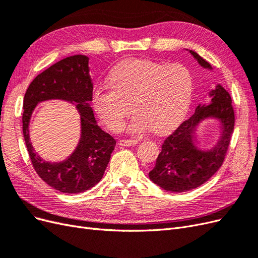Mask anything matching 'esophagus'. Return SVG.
Returning a JSON list of instances; mask_svg holds the SVG:
<instances>
[{"label":"esophagus","mask_w":258,"mask_h":258,"mask_svg":"<svg viewBox=\"0 0 258 258\" xmlns=\"http://www.w3.org/2000/svg\"><path fill=\"white\" fill-rule=\"evenodd\" d=\"M137 143H138L137 140H120L118 142V144L121 146H134Z\"/></svg>","instance_id":"esophagus-1"}]
</instances>
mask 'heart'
<instances>
[{
	"label": "heart",
	"mask_w": 258,
	"mask_h": 258,
	"mask_svg": "<svg viewBox=\"0 0 258 258\" xmlns=\"http://www.w3.org/2000/svg\"><path fill=\"white\" fill-rule=\"evenodd\" d=\"M108 82L93 91V106L108 128L118 130L134 105L137 114L128 124L131 135L152 128L160 134L173 128L188 110L194 91L188 68L152 60L123 61L113 70Z\"/></svg>",
	"instance_id": "b5f03b06"
}]
</instances>
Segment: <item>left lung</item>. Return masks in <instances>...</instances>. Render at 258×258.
<instances>
[{
	"instance_id": "left-lung-1",
	"label": "left lung",
	"mask_w": 258,
	"mask_h": 258,
	"mask_svg": "<svg viewBox=\"0 0 258 258\" xmlns=\"http://www.w3.org/2000/svg\"><path fill=\"white\" fill-rule=\"evenodd\" d=\"M188 51L202 68L212 71L213 68L197 52ZM209 103L199 104L192 116L163 142L156 165L148 173L162 189L182 192L197 188L221 168L233 132L235 113L230 95L221 84L209 92ZM208 119L220 124V137L212 148L204 150L197 145V130Z\"/></svg>"
}]
</instances>
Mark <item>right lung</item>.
<instances>
[{
	"mask_svg": "<svg viewBox=\"0 0 258 258\" xmlns=\"http://www.w3.org/2000/svg\"><path fill=\"white\" fill-rule=\"evenodd\" d=\"M89 58L75 54L58 61L37 75L23 98L22 132L32 165L43 181L66 194L90 189L102 178L116 141L99 127L90 101L93 85ZM62 99L74 104L81 117V137L74 153L62 162L44 161L29 141V120L37 104Z\"/></svg>",
	"mask_w": 258,
	"mask_h": 258,
	"instance_id": "right-lung-1",
	"label": "right lung"
}]
</instances>
